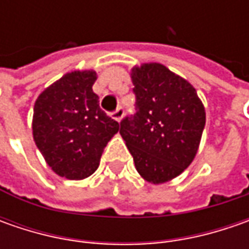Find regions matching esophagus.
Segmentation results:
<instances>
[{"label":"esophagus","instance_id":"34e87169","mask_svg":"<svg viewBox=\"0 0 249 249\" xmlns=\"http://www.w3.org/2000/svg\"><path fill=\"white\" fill-rule=\"evenodd\" d=\"M123 115H124V108L123 107H118L116 109L112 112V118L115 120H118V122H120V119L123 118Z\"/></svg>","mask_w":249,"mask_h":249}]
</instances>
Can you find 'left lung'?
I'll list each match as a JSON object with an SVG mask.
<instances>
[{"label":"left lung","mask_w":249,"mask_h":249,"mask_svg":"<svg viewBox=\"0 0 249 249\" xmlns=\"http://www.w3.org/2000/svg\"><path fill=\"white\" fill-rule=\"evenodd\" d=\"M136 104L120 122V134L136 169L149 183L178 176L196 157L205 109L190 83L160 63L131 71Z\"/></svg>","instance_id":"1"}]
</instances>
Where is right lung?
Listing matches in <instances>:
<instances>
[{
    "instance_id": "obj_1",
    "label": "right lung",
    "mask_w": 249,
    "mask_h": 249,
    "mask_svg": "<svg viewBox=\"0 0 249 249\" xmlns=\"http://www.w3.org/2000/svg\"><path fill=\"white\" fill-rule=\"evenodd\" d=\"M92 71L65 74L34 104L33 137L47 163L59 176L82 180L92 175L119 123L100 108Z\"/></svg>"
}]
</instances>
